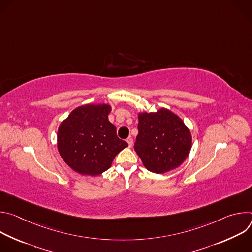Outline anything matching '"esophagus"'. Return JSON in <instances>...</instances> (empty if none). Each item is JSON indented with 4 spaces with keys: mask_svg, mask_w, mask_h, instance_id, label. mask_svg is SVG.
<instances>
[{
    "mask_svg": "<svg viewBox=\"0 0 252 252\" xmlns=\"http://www.w3.org/2000/svg\"><path fill=\"white\" fill-rule=\"evenodd\" d=\"M126 142H127V145H128V147H129V148H131V147H132L133 140H132V138H131V137H128V138L126 139Z\"/></svg>",
    "mask_w": 252,
    "mask_h": 252,
    "instance_id": "esophagus-1",
    "label": "esophagus"
}]
</instances>
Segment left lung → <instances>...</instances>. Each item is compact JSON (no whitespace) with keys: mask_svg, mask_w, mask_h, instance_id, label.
Wrapping results in <instances>:
<instances>
[{"mask_svg":"<svg viewBox=\"0 0 252 252\" xmlns=\"http://www.w3.org/2000/svg\"><path fill=\"white\" fill-rule=\"evenodd\" d=\"M134 151L146 168L164 173L181 165L191 150V133L183 120L164 107L138 114Z\"/></svg>","mask_w":252,"mask_h":252,"instance_id":"1","label":"left lung"}]
</instances>
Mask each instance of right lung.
I'll return each instance as SVG.
<instances>
[{
  "instance_id": "1",
  "label": "right lung",
  "mask_w": 252,
  "mask_h": 252,
  "mask_svg": "<svg viewBox=\"0 0 252 252\" xmlns=\"http://www.w3.org/2000/svg\"><path fill=\"white\" fill-rule=\"evenodd\" d=\"M110 104L88 103L71 112L58 129V151L76 172L96 176L109 169L116 156L128 145L117 135L107 116Z\"/></svg>"
}]
</instances>
